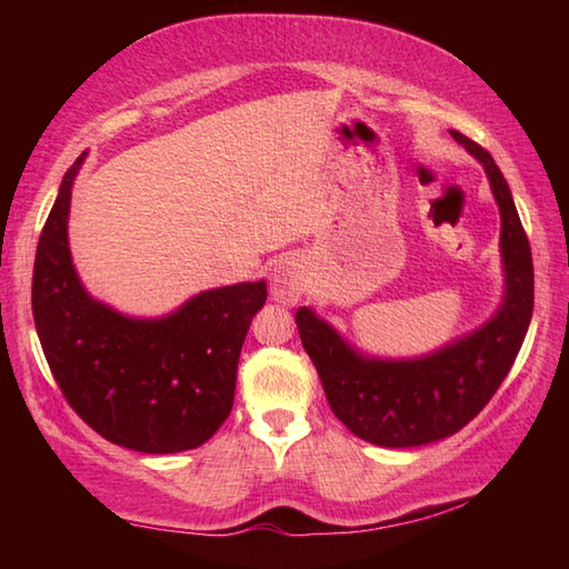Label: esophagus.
<instances>
[{"instance_id": "obj_1", "label": "esophagus", "mask_w": 569, "mask_h": 569, "mask_svg": "<svg viewBox=\"0 0 569 569\" xmlns=\"http://www.w3.org/2000/svg\"><path fill=\"white\" fill-rule=\"evenodd\" d=\"M306 291V271L296 259H281L271 271V296L278 303L293 306Z\"/></svg>"}]
</instances>
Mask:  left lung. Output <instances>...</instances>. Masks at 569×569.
<instances>
[{
	"instance_id": "8db88e82",
	"label": "left lung",
	"mask_w": 569,
	"mask_h": 569,
	"mask_svg": "<svg viewBox=\"0 0 569 569\" xmlns=\"http://www.w3.org/2000/svg\"><path fill=\"white\" fill-rule=\"evenodd\" d=\"M452 137L487 168L501 210L506 298L493 320L430 357L379 361L359 357L312 310H296L332 413L371 445L416 447L462 430L499 391L533 316V257L509 183L487 149L459 131Z\"/></svg>"
}]
</instances>
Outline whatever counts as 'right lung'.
Returning a JSON list of instances; mask_svg holds the SVG:
<instances>
[{
    "mask_svg": "<svg viewBox=\"0 0 569 569\" xmlns=\"http://www.w3.org/2000/svg\"><path fill=\"white\" fill-rule=\"evenodd\" d=\"M53 202L33 261L31 308L68 406L104 440L168 455L208 442L234 403L237 361L266 283L204 291L163 320H131L92 300L68 249L70 188Z\"/></svg>",
    "mask_w": 569,
    "mask_h": 569,
    "instance_id": "1",
    "label": "right lung"
}]
</instances>
